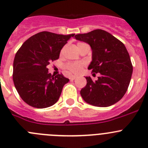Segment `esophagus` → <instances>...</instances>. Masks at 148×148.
I'll use <instances>...</instances> for the list:
<instances>
[{"mask_svg":"<svg viewBox=\"0 0 148 148\" xmlns=\"http://www.w3.org/2000/svg\"><path fill=\"white\" fill-rule=\"evenodd\" d=\"M77 76H75V75H72V76L70 78V81H73V80H75Z\"/></svg>","mask_w":148,"mask_h":148,"instance_id":"1","label":"esophagus"}]
</instances>
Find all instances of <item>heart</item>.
<instances>
[{
    "label": "heart",
    "instance_id": "b5f03b06",
    "mask_svg": "<svg viewBox=\"0 0 148 148\" xmlns=\"http://www.w3.org/2000/svg\"><path fill=\"white\" fill-rule=\"evenodd\" d=\"M83 67V64L80 62L77 63H71V64H67V68L70 72L73 73H78L81 71Z\"/></svg>",
    "mask_w": 148,
    "mask_h": 148
}]
</instances>
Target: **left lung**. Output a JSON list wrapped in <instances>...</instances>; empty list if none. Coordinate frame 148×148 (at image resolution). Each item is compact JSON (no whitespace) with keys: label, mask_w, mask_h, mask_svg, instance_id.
Returning a JSON list of instances; mask_svg holds the SVG:
<instances>
[{"label":"left lung","mask_w":148,"mask_h":148,"mask_svg":"<svg viewBox=\"0 0 148 148\" xmlns=\"http://www.w3.org/2000/svg\"><path fill=\"white\" fill-rule=\"evenodd\" d=\"M75 38L91 46L92 60L88 69L100 73L95 81L86 77V86L81 90L84 100L97 107H109L119 102L127 91L133 72L126 46L110 33L99 29L75 35Z\"/></svg>","instance_id":"1"}]
</instances>
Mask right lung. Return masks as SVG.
I'll list each match as a JSON object with an SVG mask.
<instances>
[{
	"instance_id": "right-lung-1",
	"label": "right lung",
	"mask_w": 148,
	"mask_h": 148,
	"mask_svg": "<svg viewBox=\"0 0 148 148\" xmlns=\"http://www.w3.org/2000/svg\"><path fill=\"white\" fill-rule=\"evenodd\" d=\"M71 36L74 34L40 32L27 39L16 52L13 64L14 84L27 105L46 108L58 101L69 79L62 74L54 77L46 67L51 61L59 59L61 49Z\"/></svg>"
}]
</instances>
